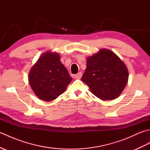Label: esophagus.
Instances as JSON below:
<instances>
[{
	"label": "esophagus",
	"mask_w": 150,
	"mask_h": 150,
	"mask_svg": "<svg viewBox=\"0 0 150 150\" xmlns=\"http://www.w3.org/2000/svg\"><path fill=\"white\" fill-rule=\"evenodd\" d=\"M82 73H81V72H79V73H77V74H76V75H75V78L77 79H81V77H82Z\"/></svg>",
	"instance_id": "obj_1"
}]
</instances>
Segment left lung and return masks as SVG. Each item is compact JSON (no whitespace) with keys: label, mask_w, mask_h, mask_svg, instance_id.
Wrapping results in <instances>:
<instances>
[{"label":"left lung","mask_w":150,"mask_h":150,"mask_svg":"<svg viewBox=\"0 0 150 150\" xmlns=\"http://www.w3.org/2000/svg\"><path fill=\"white\" fill-rule=\"evenodd\" d=\"M128 80L126 65L111 51L100 50L88 57L87 67L82 77L90 91L101 100H113L122 93Z\"/></svg>","instance_id":"1"}]
</instances>
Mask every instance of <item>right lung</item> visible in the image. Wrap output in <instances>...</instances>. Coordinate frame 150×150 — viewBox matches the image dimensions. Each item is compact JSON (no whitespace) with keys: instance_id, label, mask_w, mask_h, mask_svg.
<instances>
[{"instance_id":"obj_1","label":"right lung","mask_w":150,"mask_h":150,"mask_svg":"<svg viewBox=\"0 0 150 150\" xmlns=\"http://www.w3.org/2000/svg\"><path fill=\"white\" fill-rule=\"evenodd\" d=\"M28 79L34 93L44 101L55 99L72 81L59 54L51 52L40 57L31 69Z\"/></svg>"}]
</instances>
